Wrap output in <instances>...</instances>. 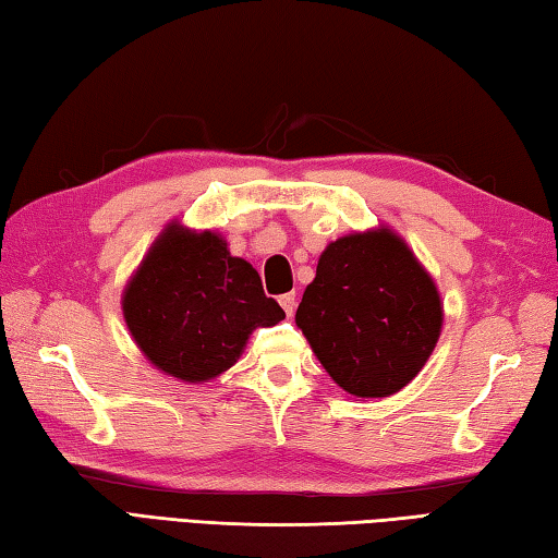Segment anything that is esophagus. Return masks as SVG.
Here are the masks:
<instances>
[{"label": "esophagus", "instance_id": "esophagus-1", "mask_svg": "<svg viewBox=\"0 0 558 558\" xmlns=\"http://www.w3.org/2000/svg\"><path fill=\"white\" fill-rule=\"evenodd\" d=\"M279 303H281L283 313H287L291 318L293 311H296V293H283V296H279Z\"/></svg>", "mask_w": 558, "mask_h": 558}]
</instances>
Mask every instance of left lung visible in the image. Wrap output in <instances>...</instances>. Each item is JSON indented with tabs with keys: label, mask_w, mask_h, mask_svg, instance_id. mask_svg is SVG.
Masks as SVG:
<instances>
[{
	"label": "left lung",
	"mask_w": 558,
	"mask_h": 558,
	"mask_svg": "<svg viewBox=\"0 0 558 558\" xmlns=\"http://www.w3.org/2000/svg\"><path fill=\"white\" fill-rule=\"evenodd\" d=\"M296 325L347 393L386 398L413 381L433 354L442 301L403 240L376 228L325 247Z\"/></svg>",
	"instance_id": "8db88e82"
}]
</instances>
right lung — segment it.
Segmentation results:
<instances>
[{"label": "right lung", "mask_w": 558, "mask_h": 558, "mask_svg": "<svg viewBox=\"0 0 558 558\" xmlns=\"http://www.w3.org/2000/svg\"><path fill=\"white\" fill-rule=\"evenodd\" d=\"M123 318L150 364L198 384L230 369L252 330L277 325L283 311L223 238L174 220L125 287Z\"/></svg>", "instance_id": "1"}]
</instances>
